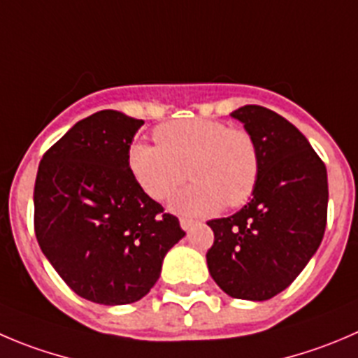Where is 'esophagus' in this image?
<instances>
[{
  "label": "esophagus",
  "instance_id": "esophagus-1",
  "mask_svg": "<svg viewBox=\"0 0 358 358\" xmlns=\"http://www.w3.org/2000/svg\"><path fill=\"white\" fill-rule=\"evenodd\" d=\"M193 224H195V221H193V220H188V217H181V228H182V230H186V232H188Z\"/></svg>",
  "mask_w": 358,
  "mask_h": 358
}]
</instances>
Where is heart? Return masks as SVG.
<instances>
[{
    "label": "heart",
    "instance_id": "b5f03b06",
    "mask_svg": "<svg viewBox=\"0 0 358 358\" xmlns=\"http://www.w3.org/2000/svg\"><path fill=\"white\" fill-rule=\"evenodd\" d=\"M155 138L158 145L134 142L128 165L155 200L170 199L186 177L192 179L193 185L170 202L173 213L206 216L223 206H243L253 195L260 149L244 128H228L213 119H185L158 126Z\"/></svg>",
    "mask_w": 358,
    "mask_h": 358
}]
</instances>
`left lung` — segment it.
<instances>
[{"mask_svg":"<svg viewBox=\"0 0 358 358\" xmlns=\"http://www.w3.org/2000/svg\"><path fill=\"white\" fill-rule=\"evenodd\" d=\"M230 115L257 141L260 177L243 209L207 221L214 232L207 267L230 297L267 301L290 287L322 243L327 169L283 115L260 105H244Z\"/></svg>","mask_w":358,"mask_h":358,"instance_id":"obj_1","label":"left lung"}]
</instances>
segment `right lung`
<instances>
[{"label":"right lung","instance_id":"right-lung-1","mask_svg":"<svg viewBox=\"0 0 358 358\" xmlns=\"http://www.w3.org/2000/svg\"><path fill=\"white\" fill-rule=\"evenodd\" d=\"M144 124L100 110L73 124L40 162L35 234L64 283L103 306L141 301L186 236L179 220L142 189L128 149Z\"/></svg>","mask_w":358,"mask_h":358}]
</instances>
